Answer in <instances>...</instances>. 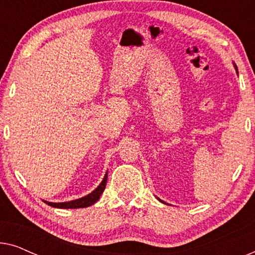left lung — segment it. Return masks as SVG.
<instances>
[{
	"label": "left lung",
	"instance_id": "obj_1",
	"mask_svg": "<svg viewBox=\"0 0 255 255\" xmlns=\"http://www.w3.org/2000/svg\"><path fill=\"white\" fill-rule=\"evenodd\" d=\"M236 68H237V67H236Z\"/></svg>",
	"mask_w": 255,
	"mask_h": 255
}]
</instances>
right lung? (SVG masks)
I'll list each match as a JSON object with an SVG mask.
<instances>
[{
	"label": "right lung",
	"mask_w": 255,
	"mask_h": 255,
	"mask_svg": "<svg viewBox=\"0 0 255 255\" xmlns=\"http://www.w3.org/2000/svg\"><path fill=\"white\" fill-rule=\"evenodd\" d=\"M107 179H108V173L106 174V176H104V179L102 182H101L100 186L97 187L96 189L93 191V193H90L89 195H87V196L82 197V198H79V200H74L71 202H64V203H52V202L45 201V203L51 205V207H53V208H59V209H78V208L90 207V205H93L97 200H99L101 194L103 193L104 189H106Z\"/></svg>",
	"instance_id": "1"
}]
</instances>
